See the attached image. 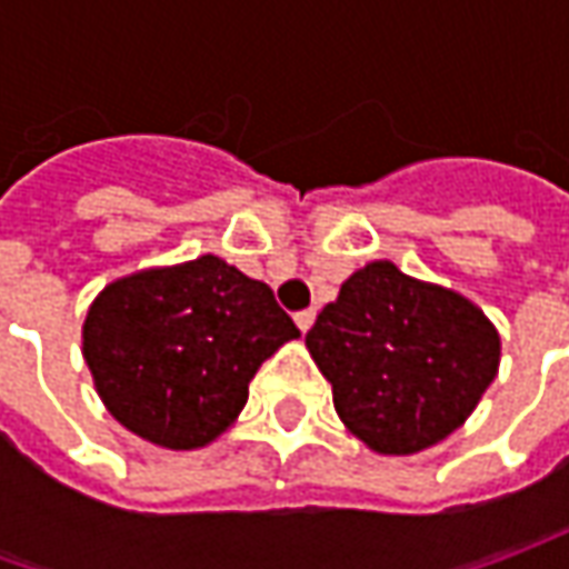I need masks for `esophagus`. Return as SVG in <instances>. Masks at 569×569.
I'll list each match as a JSON object with an SVG mask.
<instances>
[{"label":"esophagus","mask_w":569,"mask_h":569,"mask_svg":"<svg viewBox=\"0 0 569 569\" xmlns=\"http://www.w3.org/2000/svg\"><path fill=\"white\" fill-rule=\"evenodd\" d=\"M313 319H317V310H300V313L295 317L297 329H300V332H307V329L313 326Z\"/></svg>","instance_id":"obj_1"}]
</instances>
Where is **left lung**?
Returning <instances> with one entry per match:
<instances>
[{
    "mask_svg": "<svg viewBox=\"0 0 569 569\" xmlns=\"http://www.w3.org/2000/svg\"><path fill=\"white\" fill-rule=\"evenodd\" d=\"M345 427L386 456L433 447L466 425L497 377L500 336L456 291L370 262L307 332Z\"/></svg>",
    "mask_w": 569,
    "mask_h": 569,
    "instance_id": "obj_1",
    "label": "left lung"
}]
</instances>
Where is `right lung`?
<instances>
[{"label":"right lung","instance_id":"obj_1","mask_svg":"<svg viewBox=\"0 0 569 569\" xmlns=\"http://www.w3.org/2000/svg\"><path fill=\"white\" fill-rule=\"evenodd\" d=\"M300 336L272 288L218 256L107 284L81 345L107 411L167 449H196L243 411L266 358Z\"/></svg>","mask_w":569,"mask_h":569}]
</instances>
